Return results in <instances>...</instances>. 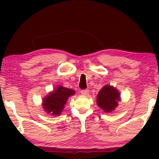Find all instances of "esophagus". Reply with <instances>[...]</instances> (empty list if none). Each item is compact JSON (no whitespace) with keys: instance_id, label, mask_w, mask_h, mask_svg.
<instances>
[{"instance_id":"obj_1","label":"esophagus","mask_w":159,"mask_h":159,"mask_svg":"<svg viewBox=\"0 0 159 159\" xmlns=\"http://www.w3.org/2000/svg\"><path fill=\"white\" fill-rule=\"evenodd\" d=\"M88 93H89L88 90H81V94L83 95H88Z\"/></svg>"}]
</instances>
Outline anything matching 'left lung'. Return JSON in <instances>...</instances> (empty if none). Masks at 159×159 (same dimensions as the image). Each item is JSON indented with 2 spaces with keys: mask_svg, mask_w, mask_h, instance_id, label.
I'll return each instance as SVG.
<instances>
[{
  "mask_svg": "<svg viewBox=\"0 0 159 159\" xmlns=\"http://www.w3.org/2000/svg\"><path fill=\"white\" fill-rule=\"evenodd\" d=\"M120 101L118 90L111 85H105L97 95V105L105 112L113 111Z\"/></svg>",
  "mask_w": 159,
  "mask_h": 159,
  "instance_id": "left-lung-1",
  "label": "left lung"
}]
</instances>
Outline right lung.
<instances>
[{"label":"right lung","mask_w":159,"mask_h":159,"mask_svg":"<svg viewBox=\"0 0 159 159\" xmlns=\"http://www.w3.org/2000/svg\"><path fill=\"white\" fill-rule=\"evenodd\" d=\"M75 93V91L71 89L58 86L55 90L50 93L43 99V108L48 114L58 116L64 109L67 99Z\"/></svg>","instance_id":"obj_1"}]
</instances>
